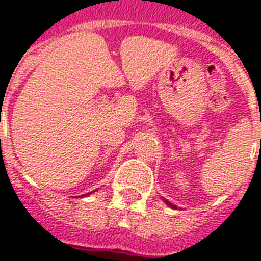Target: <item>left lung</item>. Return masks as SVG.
I'll use <instances>...</instances> for the list:
<instances>
[{"instance_id":"left-lung-1","label":"left lung","mask_w":261,"mask_h":261,"mask_svg":"<svg viewBox=\"0 0 261 261\" xmlns=\"http://www.w3.org/2000/svg\"><path fill=\"white\" fill-rule=\"evenodd\" d=\"M165 203H167V204H168V206H169V207H173V208H174V207H176V206H173V204H172V203L168 202V200H165Z\"/></svg>"}]
</instances>
